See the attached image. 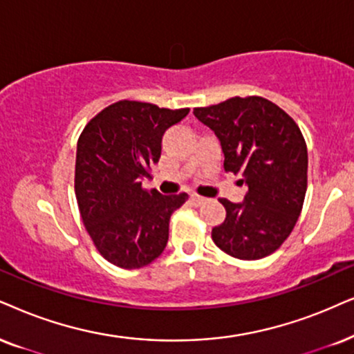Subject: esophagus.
Instances as JSON below:
<instances>
[{"instance_id": "34e87169", "label": "esophagus", "mask_w": 354, "mask_h": 354, "mask_svg": "<svg viewBox=\"0 0 354 354\" xmlns=\"http://www.w3.org/2000/svg\"><path fill=\"white\" fill-rule=\"evenodd\" d=\"M205 198H203V196H198V194H192L191 196V203L194 204V205H201V204H204L205 203Z\"/></svg>"}]
</instances>
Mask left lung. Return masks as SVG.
<instances>
[{"label":"left lung","instance_id":"1","mask_svg":"<svg viewBox=\"0 0 354 354\" xmlns=\"http://www.w3.org/2000/svg\"><path fill=\"white\" fill-rule=\"evenodd\" d=\"M194 115L221 140L225 171L248 186L243 203L221 199L225 221L212 229L222 252L239 259L274 253L301 216L307 191V145L301 129L274 102L230 97Z\"/></svg>","mask_w":354,"mask_h":354}]
</instances>
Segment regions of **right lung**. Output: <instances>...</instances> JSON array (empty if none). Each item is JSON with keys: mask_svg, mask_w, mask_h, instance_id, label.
Segmentation results:
<instances>
[{"mask_svg": "<svg viewBox=\"0 0 354 354\" xmlns=\"http://www.w3.org/2000/svg\"><path fill=\"white\" fill-rule=\"evenodd\" d=\"M189 109L118 101L83 129L77 145L75 194L97 252L113 265L136 270L150 265L168 241L169 217L187 194L147 191L142 180L162 155L167 129Z\"/></svg>", "mask_w": 354, "mask_h": 354, "instance_id": "add662e5", "label": "right lung"}]
</instances>
